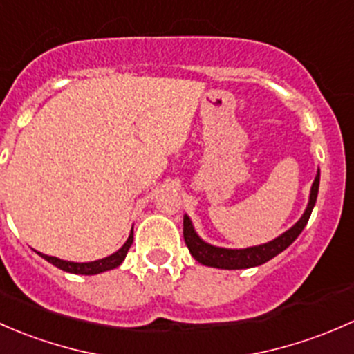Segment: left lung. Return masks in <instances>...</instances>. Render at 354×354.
<instances>
[{
	"label": "left lung",
	"instance_id": "obj_1",
	"mask_svg": "<svg viewBox=\"0 0 354 354\" xmlns=\"http://www.w3.org/2000/svg\"><path fill=\"white\" fill-rule=\"evenodd\" d=\"M319 182L320 172H317L315 180H313L310 189V198H308L307 209L301 214L300 220L290 230L281 233L278 239L271 240L268 243H262V245L247 247V249H225V247L211 245V243L204 242L201 236L196 233L191 218L187 214H184V240L189 252L192 254V257L196 261L201 262V264L218 269H247L264 264L269 259L276 257L279 252H283L286 247H290L305 228V225H307L308 218L312 214L313 206H315L317 194H319Z\"/></svg>",
	"mask_w": 354,
	"mask_h": 354
}]
</instances>
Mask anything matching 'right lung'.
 Wrapping results in <instances>:
<instances>
[{
  "mask_svg": "<svg viewBox=\"0 0 354 354\" xmlns=\"http://www.w3.org/2000/svg\"><path fill=\"white\" fill-rule=\"evenodd\" d=\"M131 243H133V232H131L129 239L126 240V243L114 252L112 256L98 259V261H92V262H71V261H63V259H57L53 256H46V254L37 252L42 259H46L47 262L54 264L56 268L63 269L66 272H73V274H85V276H92V274H98V272L104 271H111V269L118 268V266L122 264V261L126 259L127 250H129Z\"/></svg>",
  "mask_w": 354,
  "mask_h": 354,
  "instance_id": "obj_1",
  "label": "right lung"
}]
</instances>
